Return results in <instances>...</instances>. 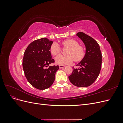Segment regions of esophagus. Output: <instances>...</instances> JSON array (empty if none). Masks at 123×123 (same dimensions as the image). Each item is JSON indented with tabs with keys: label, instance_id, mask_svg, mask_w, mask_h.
Listing matches in <instances>:
<instances>
[{
	"label": "esophagus",
	"instance_id": "34e87169",
	"mask_svg": "<svg viewBox=\"0 0 123 123\" xmlns=\"http://www.w3.org/2000/svg\"><path fill=\"white\" fill-rule=\"evenodd\" d=\"M59 68H60V69H62V68H63L65 67V66H64V65H59Z\"/></svg>",
	"mask_w": 123,
	"mask_h": 123
}]
</instances>
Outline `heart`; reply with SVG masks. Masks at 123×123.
I'll list each match as a JSON object with an SVG mask.
<instances>
[{
    "mask_svg": "<svg viewBox=\"0 0 123 123\" xmlns=\"http://www.w3.org/2000/svg\"><path fill=\"white\" fill-rule=\"evenodd\" d=\"M64 48H68L66 51L67 55H59L55 58V62L58 65L70 64L74 60L79 62L82 60L85 55L84 46L79 44L77 40L73 39H67L62 42ZM50 52L54 56L58 55L61 51V48L56 43H53L50 47Z\"/></svg>",
    "mask_w": 123,
    "mask_h": 123,
    "instance_id": "obj_1",
    "label": "heart"
}]
</instances>
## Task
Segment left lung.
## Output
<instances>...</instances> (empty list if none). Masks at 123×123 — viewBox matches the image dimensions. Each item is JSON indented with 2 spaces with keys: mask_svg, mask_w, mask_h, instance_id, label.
Segmentation results:
<instances>
[{
  "mask_svg": "<svg viewBox=\"0 0 123 123\" xmlns=\"http://www.w3.org/2000/svg\"><path fill=\"white\" fill-rule=\"evenodd\" d=\"M76 35L84 42L86 54L81 62L77 65L80 67H73V72L69 79L73 85L79 87H86L93 83L99 75L102 66V53L96 41L83 32Z\"/></svg>",
  "mask_w": 123,
  "mask_h": 123,
  "instance_id": "1",
  "label": "left lung"
}]
</instances>
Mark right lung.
<instances>
[{
    "mask_svg": "<svg viewBox=\"0 0 123 123\" xmlns=\"http://www.w3.org/2000/svg\"><path fill=\"white\" fill-rule=\"evenodd\" d=\"M53 43L47 38L37 39L25 51L23 67L25 77L32 86L39 90L49 88L53 84L59 69L58 66H49L55 62L50 50Z\"/></svg>",
    "mask_w": 123,
    "mask_h": 123,
    "instance_id": "right-lung-1",
    "label": "right lung"
}]
</instances>
